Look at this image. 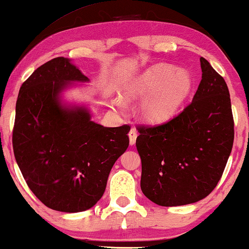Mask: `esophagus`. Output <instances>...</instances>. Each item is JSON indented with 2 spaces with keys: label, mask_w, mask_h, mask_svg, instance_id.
Wrapping results in <instances>:
<instances>
[{
  "label": "esophagus",
  "mask_w": 249,
  "mask_h": 249,
  "mask_svg": "<svg viewBox=\"0 0 249 249\" xmlns=\"http://www.w3.org/2000/svg\"><path fill=\"white\" fill-rule=\"evenodd\" d=\"M136 138H137V131H136L135 128H131L130 131H129V142H130V145L135 144Z\"/></svg>",
  "instance_id": "esophagus-1"
}]
</instances>
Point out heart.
I'll return each mask as SVG.
<instances>
[{"label":"heart","instance_id":"obj_1","mask_svg":"<svg viewBox=\"0 0 249 249\" xmlns=\"http://www.w3.org/2000/svg\"><path fill=\"white\" fill-rule=\"evenodd\" d=\"M193 86L189 72L161 63L128 80L120 93L127 101L147 95L141 105V113L146 120L158 122L166 120L178 111L192 93ZM115 104L122 107L119 100Z\"/></svg>","mask_w":249,"mask_h":249}]
</instances>
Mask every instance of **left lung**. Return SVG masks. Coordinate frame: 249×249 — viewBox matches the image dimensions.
<instances>
[{
	"label": "left lung",
	"instance_id": "1",
	"mask_svg": "<svg viewBox=\"0 0 249 249\" xmlns=\"http://www.w3.org/2000/svg\"><path fill=\"white\" fill-rule=\"evenodd\" d=\"M202 80L192 103L171 120L138 125L141 188L153 203L180 206L212 193L233 145L230 94L223 77L200 57Z\"/></svg>",
	"mask_w": 249,
	"mask_h": 249
}]
</instances>
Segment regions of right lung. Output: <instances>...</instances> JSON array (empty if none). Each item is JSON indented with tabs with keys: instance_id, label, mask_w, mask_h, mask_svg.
<instances>
[{
	"instance_id": "right-lung-1",
	"label": "right lung",
	"mask_w": 249,
	"mask_h": 249,
	"mask_svg": "<svg viewBox=\"0 0 249 249\" xmlns=\"http://www.w3.org/2000/svg\"><path fill=\"white\" fill-rule=\"evenodd\" d=\"M88 78L66 57H55L21 85L12 145L27 185L50 209L74 213L103 196L115 161L129 146L130 125L107 128L85 107H64L59 94Z\"/></svg>"
}]
</instances>
